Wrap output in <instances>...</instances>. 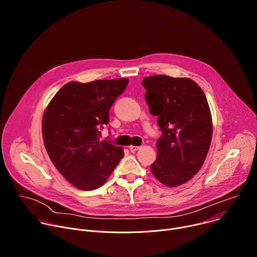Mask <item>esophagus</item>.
I'll use <instances>...</instances> for the list:
<instances>
[{"mask_svg":"<svg viewBox=\"0 0 257 257\" xmlns=\"http://www.w3.org/2000/svg\"><path fill=\"white\" fill-rule=\"evenodd\" d=\"M139 149H140L139 146H135V145H130V146H129V150H130L131 153H135V152L138 151Z\"/></svg>","mask_w":257,"mask_h":257,"instance_id":"esophagus-1","label":"esophagus"}]
</instances>
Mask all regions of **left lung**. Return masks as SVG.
Here are the masks:
<instances>
[{
    "label": "left lung",
    "instance_id": "8db88e82",
    "mask_svg": "<svg viewBox=\"0 0 257 257\" xmlns=\"http://www.w3.org/2000/svg\"><path fill=\"white\" fill-rule=\"evenodd\" d=\"M145 100L158 116L163 132L157 142L154 176L164 185L176 187L201 169L212 136V119L206 96L190 78L167 75L145 77Z\"/></svg>",
    "mask_w": 257,
    "mask_h": 257
}]
</instances>
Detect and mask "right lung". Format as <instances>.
<instances>
[{
  "label": "right lung",
  "mask_w": 257,
  "mask_h": 257,
  "mask_svg": "<svg viewBox=\"0 0 257 257\" xmlns=\"http://www.w3.org/2000/svg\"><path fill=\"white\" fill-rule=\"evenodd\" d=\"M128 84L127 78L66 83L52 98L43 117L48 155L66 180L81 190L103 185L124 157L123 149L99 141V127Z\"/></svg>",
  "instance_id": "add662e5"
}]
</instances>
